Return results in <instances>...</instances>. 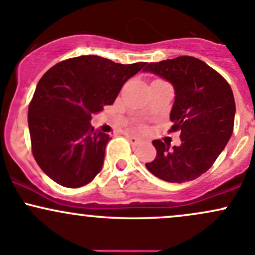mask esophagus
Instances as JSON below:
<instances>
[{"instance_id":"esophagus-1","label":"esophagus","mask_w":255,"mask_h":255,"mask_svg":"<svg viewBox=\"0 0 255 255\" xmlns=\"http://www.w3.org/2000/svg\"><path fill=\"white\" fill-rule=\"evenodd\" d=\"M127 139H128V141L130 142V144L134 145V146H138V145L141 144L140 139L135 138V136H133V135H127Z\"/></svg>"}]
</instances>
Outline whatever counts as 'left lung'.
Returning <instances> with one entry per match:
<instances>
[{"mask_svg":"<svg viewBox=\"0 0 255 255\" xmlns=\"http://www.w3.org/2000/svg\"><path fill=\"white\" fill-rule=\"evenodd\" d=\"M144 72L168 81L174 88L170 130H180L181 144L153 140L157 155L146 168L168 183L195 180L212 167L234 130L235 98L230 85L205 61L194 57L147 64Z\"/></svg>","mask_w":255,"mask_h":255,"instance_id":"obj_1","label":"left lung"}]
</instances>
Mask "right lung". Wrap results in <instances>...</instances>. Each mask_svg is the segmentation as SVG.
<instances>
[{
	"label": "right lung",
	"instance_id": "right-lung-1",
	"mask_svg": "<svg viewBox=\"0 0 255 255\" xmlns=\"http://www.w3.org/2000/svg\"><path fill=\"white\" fill-rule=\"evenodd\" d=\"M146 64L123 65L82 55L61 61L42 76L27 122L33 157L52 180L75 189L96 178L111 138L92 127V115L113 105L122 86Z\"/></svg>",
	"mask_w": 255,
	"mask_h": 255
}]
</instances>
